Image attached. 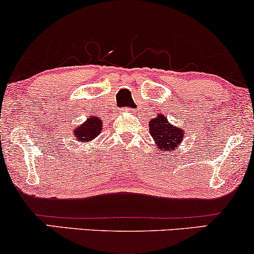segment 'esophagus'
<instances>
[{
	"label": "esophagus",
	"mask_w": 254,
	"mask_h": 254,
	"mask_svg": "<svg viewBox=\"0 0 254 254\" xmlns=\"http://www.w3.org/2000/svg\"><path fill=\"white\" fill-rule=\"evenodd\" d=\"M129 111H130L129 109H124V110H123V112L125 113V112H129Z\"/></svg>",
	"instance_id": "esophagus-1"
}]
</instances>
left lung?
Returning <instances> with one entry per match:
<instances>
[{"instance_id":"left-lung-1","label":"left lung","mask_w":254,"mask_h":254,"mask_svg":"<svg viewBox=\"0 0 254 254\" xmlns=\"http://www.w3.org/2000/svg\"><path fill=\"white\" fill-rule=\"evenodd\" d=\"M148 127L150 136L155 141L156 149L161 153H171L179 149V145L183 143V138L185 136V130L183 127H174L161 113L150 119Z\"/></svg>"}]
</instances>
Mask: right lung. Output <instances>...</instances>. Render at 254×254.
<instances>
[{"label": "right lung", "instance_id": "1", "mask_svg": "<svg viewBox=\"0 0 254 254\" xmlns=\"http://www.w3.org/2000/svg\"><path fill=\"white\" fill-rule=\"evenodd\" d=\"M103 130V121L97 116H89L86 122L80 124L74 129V136L76 137V141L82 143H88L97 138Z\"/></svg>", "mask_w": 254, "mask_h": 254}]
</instances>
